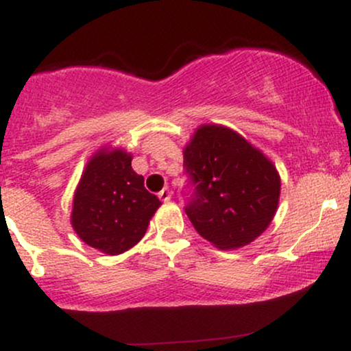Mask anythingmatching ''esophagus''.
<instances>
[{"instance_id":"1","label":"esophagus","mask_w":351,"mask_h":351,"mask_svg":"<svg viewBox=\"0 0 351 351\" xmlns=\"http://www.w3.org/2000/svg\"><path fill=\"white\" fill-rule=\"evenodd\" d=\"M158 196H160V199H162V201H170L171 199V189L170 188H163L162 191L158 193Z\"/></svg>"}]
</instances>
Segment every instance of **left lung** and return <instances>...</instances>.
<instances>
[{
	"label": "left lung",
	"instance_id": "obj_1",
	"mask_svg": "<svg viewBox=\"0 0 351 351\" xmlns=\"http://www.w3.org/2000/svg\"><path fill=\"white\" fill-rule=\"evenodd\" d=\"M186 213L199 236L219 249L252 243L276 215V167L236 132L204 125L184 148Z\"/></svg>",
	"mask_w": 351,
	"mask_h": 351
}]
</instances>
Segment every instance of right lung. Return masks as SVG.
Masks as SVG:
<instances>
[{
  "instance_id": "right-lung-1",
  "label": "right lung",
  "mask_w": 351,
  "mask_h": 351,
  "mask_svg": "<svg viewBox=\"0 0 351 351\" xmlns=\"http://www.w3.org/2000/svg\"><path fill=\"white\" fill-rule=\"evenodd\" d=\"M162 201L143 186L122 150L99 152L87 165L72 206V226L84 243L115 256L142 239Z\"/></svg>"
}]
</instances>
